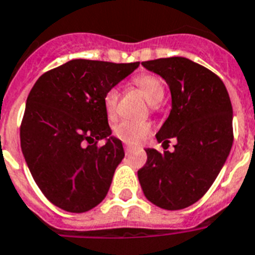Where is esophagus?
<instances>
[{"instance_id":"esophagus-1","label":"esophagus","mask_w":255,"mask_h":255,"mask_svg":"<svg viewBox=\"0 0 255 255\" xmlns=\"http://www.w3.org/2000/svg\"><path fill=\"white\" fill-rule=\"evenodd\" d=\"M124 149H126V153H127V154H129V153L133 150V148H132V146H129V145H126V146H124Z\"/></svg>"}]
</instances>
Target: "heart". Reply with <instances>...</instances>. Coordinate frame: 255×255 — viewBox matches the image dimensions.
I'll list each match as a JSON object with an SVG mask.
<instances>
[{
	"label": "heart",
	"instance_id": "obj_1",
	"mask_svg": "<svg viewBox=\"0 0 255 255\" xmlns=\"http://www.w3.org/2000/svg\"><path fill=\"white\" fill-rule=\"evenodd\" d=\"M133 84L137 86L141 93L145 95L146 101L150 105H157L163 99L165 88L162 81L152 74H141L133 78ZM118 101H119V90L117 88L110 89L105 94L103 105L109 118L115 117L117 113ZM150 131V126L148 123H136V122L124 121L115 127V134L127 144H137L145 137V134Z\"/></svg>",
	"mask_w": 255,
	"mask_h": 255
}]
</instances>
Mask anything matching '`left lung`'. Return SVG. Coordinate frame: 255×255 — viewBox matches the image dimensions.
Listing matches in <instances>:
<instances>
[{"mask_svg": "<svg viewBox=\"0 0 255 255\" xmlns=\"http://www.w3.org/2000/svg\"><path fill=\"white\" fill-rule=\"evenodd\" d=\"M141 65L165 80L171 94L169 117L157 141L174 137V150L145 149L148 160L137 171L149 202L163 210H183L212 186L233 144V110L223 81L186 57L144 61Z\"/></svg>", "mask_w": 255, "mask_h": 255, "instance_id": "obj_1", "label": "left lung"}]
</instances>
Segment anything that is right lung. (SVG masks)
Returning <instances> with one entry per match:
<instances>
[{
	"label": "right lung",
	"mask_w": 255,
	"mask_h": 255,
	"mask_svg": "<svg viewBox=\"0 0 255 255\" xmlns=\"http://www.w3.org/2000/svg\"><path fill=\"white\" fill-rule=\"evenodd\" d=\"M137 67L74 59L31 89L20 148L34 181L56 207L81 214L106 198L124 149L111 134L103 98ZM99 139L102 147L95 145Z\"/></svg>",
	"instance_id": "add662e5"
}]
</instances>
